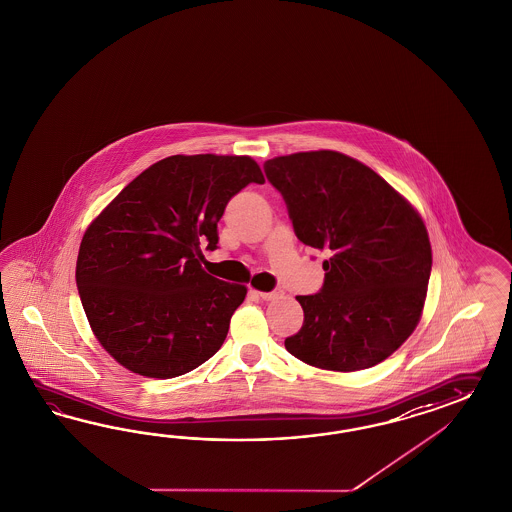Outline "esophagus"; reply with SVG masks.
<instances>
[{
	"mask_svg": "<svg viewBox=\"0 0 512 512\" xmlns=\"http://www.w3.org/2000/svg\"><path fill=\"white\" fill-rule=\"evenodd\" d=\"M257 294L263 298L264 302H272V300L281 298V296H283V291H281V289H274L272 292H257Z\"/></svg>",
	"mask_w": 512,
	"mask_h": 512,
	"instance_id": "esophagus-1",
	"label": "esophagus"
}]
</instances>
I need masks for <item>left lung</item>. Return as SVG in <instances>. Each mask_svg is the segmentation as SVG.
<instances>
[{
	"label": "left lung",
	"instance_id": "8db88e82",
	"mask_svg": "<svg viewBox=\"0 0 512 512\" xmlns=\"http://www.w3.org/2000/svg\"><path fill=\"white\" fill-rule=\"evenodd\" d=\"M298 240L324 249V285L296 296L302 330L285 339L294 358L328 371H361L386 360L419 322L430 268L427 227L371 167L335 151L264 162Z\"/></svg>",
	"mask_w": 512,
	"mask_h": 512
}]
</instances>
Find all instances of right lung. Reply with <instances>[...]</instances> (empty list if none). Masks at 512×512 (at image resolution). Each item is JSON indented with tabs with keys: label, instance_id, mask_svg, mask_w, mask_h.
I'll return each instance as SVG.
<instances>
[{
	"label": "right lung",
	"instance_id": "obj_1",
	"mask_svg": "<svg viewBox=\"0 0 512 512\" xmlns=\"http://www.w3.org/2000/svg\"><path fill=\"white\" fill-rule=\"evenodd\" d=\"M263 184L249 156H169L132 180L83 235L76 285L108 354L132 373L175 378L223 345L248 289L207 274L227 203Z\"/></svg>",
	"mask_w": 512,
	"mask_h": 512
}]
</instances>
